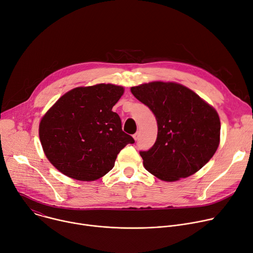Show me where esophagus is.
I'll return each mask as SVG.
<instances>
[{"instance_id": "34e87169", "label": "esophagus", "mask_w": 253, "mask_h": 253, "mask_svg": "<svg viewBox=\"0 0 253 253\" xmlns=\"http://www.w3.org/2000/svg\"><path fill=\"white\" fill-rule=\"evenodd\" d=\"M132 137H133V139H134L135 141H138V140H139V138H140V132H139V131H137V132H135V133L132 135Z\"/></svg>"}]
</instances>
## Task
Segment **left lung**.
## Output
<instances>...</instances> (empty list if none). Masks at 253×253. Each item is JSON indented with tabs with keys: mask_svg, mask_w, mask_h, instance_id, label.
<instances>
[{
	"mask_svg": "<svg viewBox=\"0 0 253 253\" xmlns=\"http://www.w3.org/2000/svg\"><path fill=\"white\" fill-rule=\"evenodd\" d=\"M130 91L152 110L158 125L156 142L148 151H140L150 173L164 181H176L210 161L220 143L215 108L177 83L151 82Z\"/></svg>",
	"mask_w": 253,
	"mask_h": 253,
	"instance_id": "1",
	"label": "left lung"
}]
</instances>
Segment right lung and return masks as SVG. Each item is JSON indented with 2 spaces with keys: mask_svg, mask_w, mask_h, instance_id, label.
<instances>
[{
  "mask_svg": "<svg viewBox=\"0 0 253 253\" xmlns=\"http://www.w3.org/2000/svg\"><path fill=\"white\" fill-rule=\"evenodd\" d=\"M124 87L98 84L78 87L63 95L44 114L40 139L49 162L65 175L81 181L104 176L131 135L122 128L112 107Z\"/></svg>",
  "mask_w": 253,
  "mask_h": 253,
  "instance_id": "right-lung-1",
  "label": "right lung"
}]
</instances>
